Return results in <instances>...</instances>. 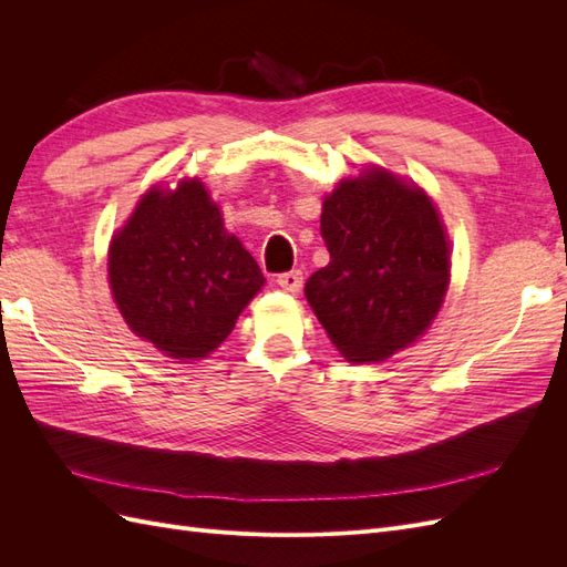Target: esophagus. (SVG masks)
<instances>
[{
    "instance_id": "34e87169",
    "label": "esophagus",
    "mask_w": 567,
    "mask_h": 567,
    "mask_svg": "<svg viewBox=\"0 0 567 567\" xmlns=\"http://www.w3.org/2000/svg\"><path fill=\"white\" fill-rule=\"evenodd\" d=\"M277 284L286 290V293H298L302 288V271H286L277 279Z\"/></svg>"
}]
</instances>
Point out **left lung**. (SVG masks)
Returning <instances> with one entry per match:
<instances>
[{
    "label": "left lung",
    "mask_w": 567,
    "mask_h": 567,
    "mask_svg": "<svg viewBox=\"0 0 567 567\" xmlns=\"http://www.w3.org/2000/svg\"><path fill=\"white\" fill-rule=\"evenodd\" d=\"M331 262L305 298L352 364L385 362L431 329L452 277L447 227L414 179L364 165L321 203Z\"/></svg>",
    "instance_id": "1"
}]
</instances>
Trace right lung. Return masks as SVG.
I'll list each match as a JSON object with an SVG mask.
<instances>
[{
  "label": "right lung",
  "mask_w": 567,
  "mask_h": 567,
  "mask_svg": "<svg viewBox=\"0 0 567 567\" xmlns=\"http://www.w3.org/2000/svg\"><path fill=\"white\" fill-rule=\"evenodd\" d=\"M111 296L130 331L165 357L198 362L260 293L255 257L227 231L198 177L153 184L109 246Z\"/></svg>",
  "instance_id": "add662e5"
}]
</instances>
